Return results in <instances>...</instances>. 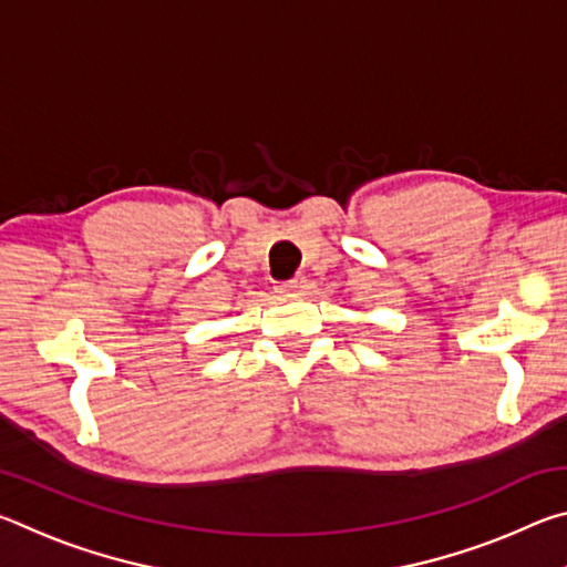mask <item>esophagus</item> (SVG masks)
Instances as JSON below:
<instances>
[{
  "mask_svg": "<svg viewBox=\"0 0 567 567\" xmlns=\"http://www.w3.org/2000/svg\"><path fill=\"white\" fill-rule=\"evenodd\" d=\"M305 287V280L302 277H295V280H290V282H282L280 287H277V292H282V295H297Z\"/></svg>",
  "mask_w": 567,
  "mask_h": 567,
  "instance_id": "1",
  "label": "esophagus"
}]
</instances>
